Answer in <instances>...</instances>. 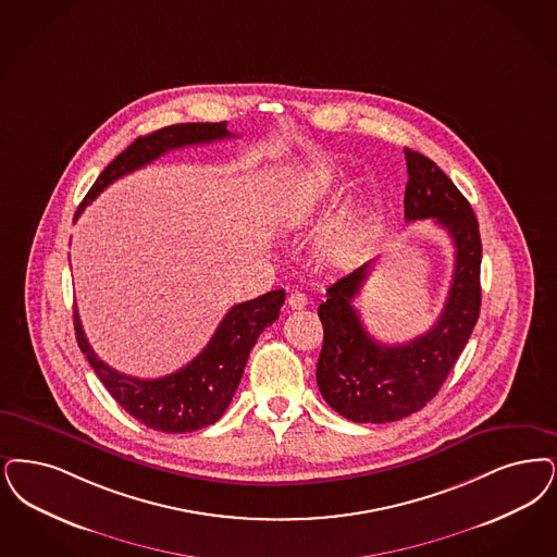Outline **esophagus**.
<instances>
[{
    "label": "esophagus",
    "instance_id": "34e87169",
    "mask_svg": "<svg viewBox=\"0 0 557 557\" xmlns=\"http://www.w3.org/2000/svg\"><path fill=\"white\" fill-rule=\"evenodd\" d=\"M288 302L289 309H305L307 307V296L302 294V292H289L288 294Z\"/></svg>",
    "mask_w": 557,
    "mask_h": 557
}]
</instances>
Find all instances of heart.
Instances as JSON below:
<instances>
[{
  "label": "heart",
  "mask_w": 557,
  "mask_h": 557,
  "mask_svg": "<svg viewBox=\"0 0 557 557\" xmlns=\"http://www.w3.org/2000/svg\"><path fill=\"white\" fill-rule=\"evenodd\" d=\"M332 188V174L327 170L314 168L298 174L292 178L284 199H282V211L284 218L292 225H307L314 222L330 197ZM364 243V232L357 225H344L335 227L330 236L323 240V252L334 261H350L355 259Z\"/></svg>",
  "instance_id": "obj_1"
}]
</instances>
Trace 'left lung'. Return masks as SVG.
I'll return each mask as SVG.
<instances>
[{"label": "left lung", "mask_w": 557, "mask_h": 557, "mask_svg": "<svg viewBox=\"0 0 557 557\" xmlns=\"http://www.w3.org/2000/svg\"><path fill=\"white\" fill-rule=\"evenodd\" d=\"M406 222L435 220L454 243V275L437 323L406 344H381L360 321L352 300L373 261L339 277L319 305L323 348L317 385L337 414L355 423H392L433 400L467 346L481 311V234L456 184L429 159L404 149Z\"/></svg>", "instance_id": "left-lung-1"}]
</instances>
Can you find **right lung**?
<instances>
[{
    "instance_id": "1",
    "label": "right lung",
    "mask_w": 557,
    "mask_h": 557,
    "mask_svg": "<svg viewBox=\"0 0 557 557\" xmlns=\"http://www.w3.org/2000/svg\"><path fill=\"white\" fill-rule=\"evenodd\" d=\"M227 133L225 122L209 124H174L161 131L138 136L133 145L113 159L112 163L99 174L90 186L85 200L78 205L74 222L85 211V207L95 199L113 180L122 178L134 170L156 161L157 157L188 147L222 140ZM286 300L284 289H273L259 298L234 305L223 317L209 344L202 348L199 357L193 358L186 367L176 373L159 379H138L117 373L101 358H97L89 346V339L83 332L78 311L74 309V330L76 342L83 355L89 360L92 371L106 389L112 394L131 417L138 423L163 431V433H190L222 419L225 408L236 394V387L245 373L246 360L257 344L259 335L277 317Z\"/></svg>"
}]
</instances>
